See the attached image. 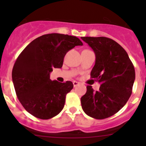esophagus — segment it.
<instances>
[{
    "label": "esophagus",
    "instance_id": "1",
    "mask_svg": "<svg viewBox=\"0 0 146 146\" xmlns=\"http://www.w3.org/2000/svg\"><path fill=\"white\" fill-rule=\"evenodd\" d=\"M73 86H74V88H75V87L78 86V85H79V82H77V81H73Z\"/></svg>",
    "mask_w": 146,
    "mask_h": 146
}]
</instances>
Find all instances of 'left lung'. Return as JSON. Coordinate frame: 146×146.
Instances as JSON below:
<instances>
[{
  "label": "left lung",
  "instance_id": "obj_1",
  "mask_svg": "<svg viewBox=\"0 0 146 146\" xmlns=\"http://www.w3.org/2000/svg\"><path fill=\"white\" fill-rule=\"evenodd\" d=\"M95 54L91 78L100 83L99 91L87 86L81 106L87 115L96 119L114 115L126 104L132 93L135 69L124 48L104 36L81 37Z\"/></svg>",
  "mask_w": 146,
  "mask_h": 146
}]
</instances>
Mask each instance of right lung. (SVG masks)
<instances>
[{
	"label": "right lung",
	"instance_id": "1",
	"mask_svg": "<svg viewBox=\"0 0 146 146\" xmlns=\"http://www.w3.org/2000/svg\"><path fill=\"white\" fill-rule=\"evenodd\" d=\"M78 37L62 34L42 35L28 44L19 55L12 78L19 101L34 117L48 119L59 114L73 82L50 79L53 68H61L66 53L82 46Z\"/></svg>",
	"mask_w": 146,
	"mask_h": 146
}]
</instances>
